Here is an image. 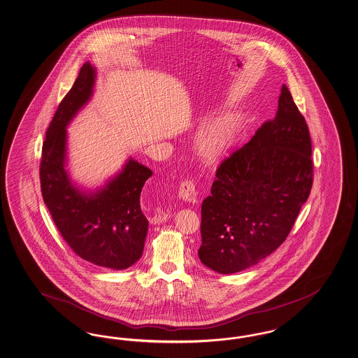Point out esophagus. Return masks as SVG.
<instances>
[{
    "instance_id": "obj_1",
    "label": "esophagus",
    "mask_w": 358,
    "mask_h": 358,
    "mask_svg": "<svg viewBox=\"0 0 358 358\" xmlns=\"http://www.w3.org/2000/svg\"><path fill=\"white\" fill-rule=\"evenodd\" d=\"M178 196H180L182 201H186V202H189V203H195V202H196L198 192H196V189H195V185L193 184V181L186 180V181H182V182L180 184V187H178Z\"/></svg>"
}]
</instances>
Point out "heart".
<instances>
[{"mask_svg":"<svg viewBox=\"0 0 358 358\" xmlns=\"http://www.w3.org/2000/svg\"><path fill=\"white\" fill-rule=\"evenodd\" d=\"M237 134V122L231 116H224L204 127L198 138V152L207 162H216L232 147Z\"/></svg>","mask_w":358,"mask_h":358,"instance_id":"b5f03b06","label":"heart"}]
</instances>
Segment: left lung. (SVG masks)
Instances as JSON below:
<instances>
[{
    "instance_id": "obj_1",
    "label": "left lung",
    "mask_w": 358,
    "mask_h": 358,
    "mask_svg": "<svg viewBox=\"0 0 358 358\" xmlns=\"http://www.w3.org/2000/svg\"><path fill=\"white\" fill-rule=\"evenodd\" d=\"M311 186L309 129L282 85L275 118L216 171L202 203L201 262L225 275L259 263L288 237Z\"/></svg>"
}]
</instances>
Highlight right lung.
I'll use <instances>...</instances> for the list:
<instances>
[{
	"label": "right lung",
	"mask_w": 358,
	"mask_h": 358,
	"mask_svg": "<svg viewBox=\"0 0 358 358\" xmlns=\"http://www.w3.org/2000/svg\"><path fill=\"white\" fill-rule=\"evenodd\" d=\"M96 69L86 62L47 130L40 164L44 203L64 240L82 259L99 267L126 270L143 252L148 222L141 193L152 176L129 157L103 186L87 190L68 171V126L94 95Z\"/></svg>",
	"instance_id": "right-lung-1"
}]
</instances>
